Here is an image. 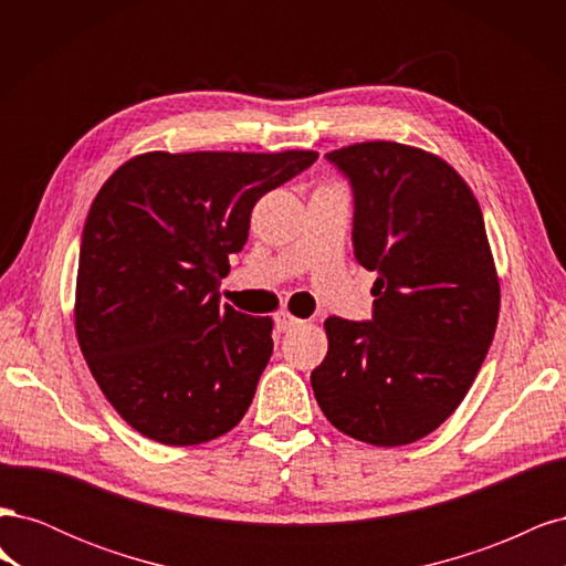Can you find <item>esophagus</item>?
Listing matches in <instances>:
<instances>
[{"mask_svg": "<svg viewBox=\"0 0 566 566\" xmlns=\"http://www.w3.org/2000/svg\"><path fill=\"white\" fill-rule=\"evenodd\" d=\"M300 325H304V321H302V318H297V316H293V314H287V312L276 314V328H279L281 333L295 331V328H300Z\"/></svg>", "mask_w": 566, "mask_h": 566, "instance_id": "obj_1", "label": "esophagus"}]
</instances>
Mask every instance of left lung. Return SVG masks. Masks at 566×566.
Wrapping results in <instances>:
<instances>
[{
  "mask_svg": "<svg viewBox=\"0 0 566 566\" xmlns=\"http://www.w3.org/2000/svg\"><path fill=\"white\" fill-rule=\"evenodd\" d=\"M352 184L356 262L378 273L373 318L325 321L312 373L339 432L413 443L465 399L493 342L501 285L470 186L441 158L394 142L328 153Z\"/></svg>",
  "mask_w": 566,
  "mask_h": 566,
  "instance_id": "1",
  "label": "left lung"
}]
</instances>
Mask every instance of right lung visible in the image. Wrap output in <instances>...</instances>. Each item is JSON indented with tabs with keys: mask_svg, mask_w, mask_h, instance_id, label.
<instances>
[{
	"mask_svg": "<svg viewBox=\"0 0 566 566\" xmlns=\"http://www.w3.org/2000/svg\"><path fill=\"white\" fill-rule=\"evenodd\" d=\"M316 158L153 150L101 186L82 231L75 333L136 432L196 447L243 420L273 352L271 318L221 306L217 287L256 200Z\"/></svg>",
	"mask_w": 566,
	"mask_h": 566,
	"instance_id": "add662e5",
	"label": "right lung"
}]
</instances>
